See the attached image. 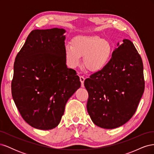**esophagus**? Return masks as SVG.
Returning <instances> with one entry per match:
<instances>
[{
  "instance_id": "1",
  "label": "esophagus",
  "mask_w": 154,
  "mask_h": 154,
  "mask_svg": "<svg viewBox=\"0 0 154 154\" xmlns=\"http://www.w3.org/2000/svg\"><path fill=\"white\" fill-rule=\"evenodd\" d=\"M80 82L82 83V87H84V81L85 80V78L83 77V76H80Z\"/></svg>"
}]
</instances>
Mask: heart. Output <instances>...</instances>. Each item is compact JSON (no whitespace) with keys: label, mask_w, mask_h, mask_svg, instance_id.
Wrapping results in <instances>:
<instances>
[{"label":"heart","mask_w":154,"mask_h":154,"mask_svg":"<svg viewBox=\"0 0 154 154\" xmlns=\"http://www.w3.org/2000/svg\"><path fill=\"white\" fill-rule=\"evenodd\" d=\"M112 48L110 42L96 35L78 36L72 40V45L65 48V57L67 66L76 68L83 57L85 67L92 72H98L109 64Z\"/></svg>","instance_id":"1"}]
</instances>
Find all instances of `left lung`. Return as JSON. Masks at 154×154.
<instances>
[{
    "label": "left lung",
    "instance_id": "left-lung-1",
    "mask_svg": "<svg viewBox=\"0 0 154 154\" xmlns=\"http://www.w3.org/2000/svg\"><path fill=\"white\" fill-rule=\"evenodd\" d=\"M87 109L97 127L118 128L136 112L144 90L142 59L131 41L118 44L106 67L87 78Z\"/></svg>",
    "mask_w": 154,
    "mask_h": 154
}]
</instances>
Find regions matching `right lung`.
<instances>
[{"instance_id": "obj_1", "label": "right lung", "mask_w": 154, "mask_h": 154, "mask_svg": "<svg viewBox=\"0 0 154 154\" xmlns=\"http://www.w3.org/2000/svg\"><path fill=\"white\" fill-rule=\"evenodd\" d=\"M64 29L32 31L15 58L11 82L22 118L40 130L57 127L68 100L81 86L65 57Z\"/></svg>"}]
</instances>
